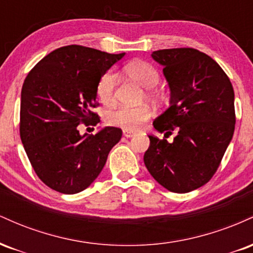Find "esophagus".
<instances>
[{"mask_svg":"<svg viewBox=\"0 0 253 253\" xmlns=\"http://www.w3.org/2000/svg\"><path fill=\"white\" fill-rule=\"evenodd\" d=\"M135 133L134 132H130V130H124V136H126V138H132V136H134Z\"/></svg>","mask_w":253,"mask_h":253,"instance_id":"esophagus-1","label":"esophagus"}]
</instances>
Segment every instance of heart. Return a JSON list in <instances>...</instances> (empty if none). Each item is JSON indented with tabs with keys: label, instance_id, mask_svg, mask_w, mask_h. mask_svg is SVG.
Listing matches in <instances>:
<instances>
[{
	"label": "heart",
	"instance_id": "obj_1",
	"mask_svg": "<svg viewBox=\"0 0 253 253\" xmlns=\"http://www.w3.org/2000/svg\"><path fill=\"white\" fill-rule=\"evenodd\" d=\"M124 71L130 80L146 89L155 88L161 81L159 72L157 71L155 66L141 60L128 63L124 68ZM115 88H117L115 71L108 70L103 72L96 83V95L98 100L106 106H112L115 102ZM146 97L155 98V94L152 91H147ZM150 117L151 112L146 106H121L108 110L104 115V120L110 126L120 127L126 130H136L149 120Z\"/></svg>",
	"mask_w": 253,
	"mask_h": 253
}]
</instances>
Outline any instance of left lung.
<instances>
[{
  "label": "left lung",
  "mask_w": 253,
  "mask_h": 253,
  "mask_svg": "<svg viewBox=\"0 0 253 253\" xmlns=\"http://www.w3.org/2000/svg\"><path fill=\"white\" fill-rule=\"evenodd\" d=\"M170 88V107L153 121L164 138L149 135L144 163L172 193H189L213 177L236 126L234 91L215 60L190 47L155 51ZM176 132L172 142L166 138Z\"/></svg>",
  "instance_id": "1"
}]
</instances>
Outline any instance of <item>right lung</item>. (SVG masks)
Here are the masks:
<instances>
[{"instance_id": "1", "label": "right lung", "mask_w": 253, "mask_h": 253, "mask_svg": "<svg viewBox=\"0 0 253 253\" xmlns=\"http://www.w3.org/2000/svg\"><path fill=\"white\" fill-rule=\"evenodd\" d=\"M125 56L69 45L52 51L28 72L21 90L20 136L32 167L51 189L76 194L102 171L123 130L104 127L81 135L77 126H96V83Z\"/></svg>"}]
</instances>
